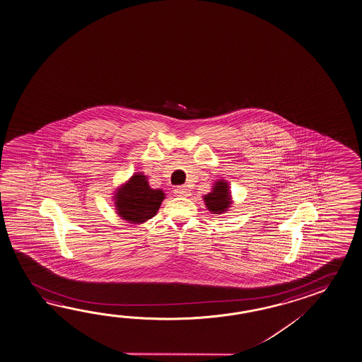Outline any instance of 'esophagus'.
<instances>
[{"instance_id":"34e87169","label":"esophagus","mask_w":362,"mask_h":362,"mask_svg":"<svg viewBox=\"0 0 362 362\" xmlns=\"http://www.w3.org/2000/svg\"><path fill=\"white\" fill-rule=\"evenodd\" d=\"M174 193L177 194V197H187V196H189V189L185 185H179L174 189Z\"/></svg>"}]
</instances>
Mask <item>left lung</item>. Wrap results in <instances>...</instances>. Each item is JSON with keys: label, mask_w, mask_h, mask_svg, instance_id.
<instances>
[{"label": "left lung", "mask_w": 362, "mask_h": 362, "mask_svg": "<svg viewBox=\"0 0 362 362\" xmlns=\"http://www.w3.org/2000/svg\"><path fill=\"white\" fill-rule=\"evenodd\" d=\"M204 199H205L207 209L214 214H221V212L226 211V209H229V206L232 204L228 183L223 180L218 182L212 188L211 193L206 194Z\"/></svg>", "instance_id": "obj_1"}]
</instances>
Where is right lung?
<instances>
[{"instance_id":"1","label":"right lung","mask_w":362,"mask_h":362,"mask_svg":"<svg viewBox=\"0 0 362 362\" xmlns=\"http://www.w3.org/2000/svg\"><path fill=\"white\" fill-rule=\"evenodd\" d=\"M115 198L116 212L129 223L141 224L156 215L164 192L150 188L146 175L134 174L116 193Z\"/></svg>"}]
</instances>
